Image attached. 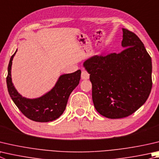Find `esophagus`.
<instances>
[{
    "instance_id": "34e87169",
    "label": "esophagus",
    "mask_w": 159,
    "mask_h": 159,
    "mask_svg": "<svg viewBox=\"0 0 159 159\" xmlns=\"http://www.w3.org/2000/svg\"><path fill=\"white\" fill-rule=\"evenodd\" d=\"M89 78V74H88V72L86 70H82L81 79L83 80H86V79H88Z\"/></svg>"
}]
</instances>
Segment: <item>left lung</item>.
<instances>
[{"label": "left lung", "mask_w": 159, "mask_h": 159, "mask_svg": "<svg viewBox=\"0 0 159 159\" xmlns=\"http://www.w3.org/2000/svg\"><path fill=\"white\" fill-rule=\"evenodd\" d=\"M120 53L92 56L83 66L89 74L97 111L111 119L129 116L148 99L152 87V58L136 34L122 28Z\"/></svg>", "instance_id": "left-lung-1"}]
</instances>
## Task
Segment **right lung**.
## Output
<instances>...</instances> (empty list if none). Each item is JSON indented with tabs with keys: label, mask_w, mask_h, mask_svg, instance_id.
I'll list each match as a JSON object with an SVG mask.
<instances>
[{
	"label": "right lung",
	"mask_w": 159,
	"mask_h": 159,
	"mask_svg": "<svg viewBox=\"0 0 159 159\" xmlns=\"http://www.w3.org/2000/svg\"><path fill=\"white\" fill-rule=\"evenodd\" d=\"M16 51L17 49L10 58L6 79L11 99L25 117L34 122H48L57 119L65 111L71 92L79 85L81 71L61 75L49 92L40 97L28 99L17 92L11 80V65Z\"/></svg>",
	"instance_id": "1"
}]
</instances>
